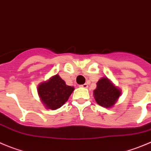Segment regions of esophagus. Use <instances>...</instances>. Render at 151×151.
Wrapping results in <instances>:
<instances>
[{"label": "esophagus", "mask_w": 151, "mask_h": 151, "mask_svg": "<svg viewBox=\"0 0 151 151\" xmlns=\"http://www.w3.org/2000/svg\"><path fill=\"white\" fill-rule=\"evenodd\" d=\"M80 87H83V88H87V87H88V85H87V84H82V85H80Z\"/></svg>", "instance_id": "obj_1"}]
</instances>
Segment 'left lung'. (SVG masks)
Returning a JSON list of instances; mask_svg holds the SVG:
<instances>
[{
	"label": "left lung",
	"mask_w": 151,
	"mask_h": 151,
	"mask_svg": "<svg viewBox=\"0 0 151 151\" xmlns=\"http://www.w3.org/2000/svg\"><path fill=\"white\" fill-rule=\"evenodd\" d=\"M121 93V89L104 76L99 80L96 83V88L93 90V96L97 104L106 108L113 107Z\"/></svg>",
	"instance_id": "left-lung-1"
}]
</instances>
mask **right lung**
Listing matches in <instances>:
<instances>
[{"label": "right lung", "instance_id": "1", "mask_svg": "<svg viewBox=\"0 0 151 151\" xmlns=\"http://www.w3.org/2000/svg\"><path fill=\"white\" fill-rule=\"evenodd\" d=\"M37 90L44 107L55 110L60 108L68 100L74 87L67 85L59 75L56 74L41 83Z\"/></svg>", "mask_w": 151, "mask_h": 151}]
</instances>
